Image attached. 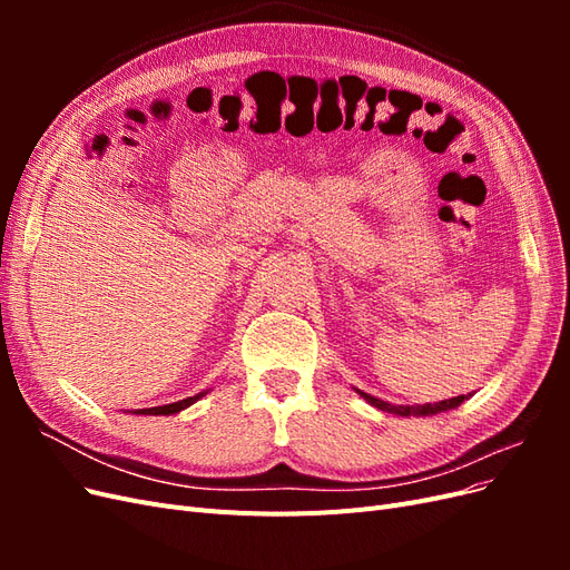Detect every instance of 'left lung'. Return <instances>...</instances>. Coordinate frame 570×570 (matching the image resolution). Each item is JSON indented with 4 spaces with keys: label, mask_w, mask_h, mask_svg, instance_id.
Returning a JSON list of instances; mask_svg holds the SVG:
<instances>
[{
    "label": "left lung",
    "mask_w": 570,
    "mask_h": 570,
    "mask_svg": "<svg viewBox=\"0 0 570 570\" xmlns=\"http://www.w3.org/2000/svg\"><path fill=\"white\" fill-rule=\"evenodd\" d=\"M356 392H358L361 396H364V400H366L371 406L381 409V411H387V413H394V416H435V413H440V411L456 409L461 402H465V400H469V396H471V394H461V396H452V400H442V402H433V404L394 406V404H390V402L377 400V396H373V394H366V392H361V390H356Z\"/></svg>",
    "instance_id": "left-lung-1"
}]
</instances>
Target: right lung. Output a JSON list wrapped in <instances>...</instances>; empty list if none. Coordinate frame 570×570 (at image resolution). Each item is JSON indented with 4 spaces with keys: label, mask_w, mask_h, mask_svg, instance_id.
I'll list each match as a JSON object with an SVG mask.
<instances>
[{
    "label": "right lung",
    "mask_w": 570,
    "mask_h": 570,
    "mask_svg": "<svg viewBox=\"0 0 570 570\" xmlns=\"http://www.w3.org/2000/svg\"><path fill=\"white\" fill-rule=\"evenodd\" d=\"M206 392H209V390H206ZM206 392H199V394H195V396H187V400H180V402H174V404L151 406V409H135V411H130V413H137V416H170V413H178V411H183V409H187V406H193L195 402H199Z\"/></svg>",
    "instance_id": "add662e5"
}]
</instances>
